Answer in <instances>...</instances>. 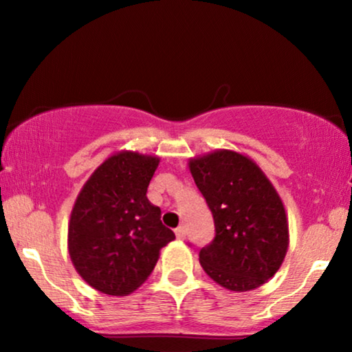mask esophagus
I'll return each instance as SVG.
<instances>
[{"instance_id": "34e87169", "label": "esophagus", "mask_w": 352, "mask_h": 352, "mask_svg": "<svg viewBox=\"0 0 352 352\" xmlns=\"http://www.w3.org/2000/svg\"><path fill=\"white\" fill-rule=\"evenodd\" d=\"M175 234H176V237L179 239V240L186 239V228H184V226H179V228H176L175 229Z\"/></svg>"}]
</instances>
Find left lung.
Returning <instances> with one entry per match:
<instances>
[{"instance_id":"8db88e82","label":"left lung","mask_w":352,"mask_h":352,"mask_svg":"<svg viewBox=\"0 0 352 352\" xmlns=\"http://www.w3.org/2000/svg\"><path fill=\"white\" fill-rule=\"evenodd\" d=\"M189 168L214 221V239L199 254L204 271L232 292L261 287L288 248L280 197L256 163L237 152L192 158Z\"/></svg>"}]
</instances>
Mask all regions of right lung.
Listing matches in <instances>:
<instances>
[{"instance_id":"obj_1","label":"right lung","mask_w":352,"mask_h":352,"mask_svg":"<svg viewBox=\"0 0 352 352\" xmlns=\"http://www.w3.org/2000/svg\"><path fill=\"white\" fill-rule=\"evenodd\" d=\"M158 162L120 152L93 173L76 197L69 224L70 259L83 280L105 295L136 290L152 274L160 250L176 239L146 195Z\"/></svg>"}]
</instances>
